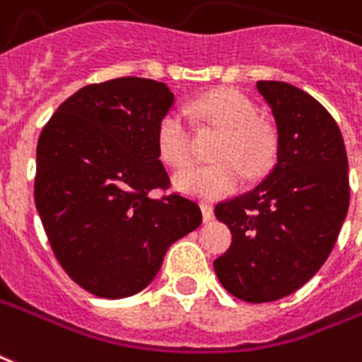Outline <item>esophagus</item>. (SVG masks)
<instances>
[{"label": "esophagus", "mask_w": 362, "mask_h": 362, "mask_svg": "<svg viewBox=\"0 0 362 362\" xmlns=\"http://www.w3.org/2000/svg\"><path fill=\"white\" fill-rule=\"evenodd\" d=\"M202 215H203V222L213 221L215 213H213V205H211V203H202Z\"/></svg>", "instance_id": "1"}]
</instances>
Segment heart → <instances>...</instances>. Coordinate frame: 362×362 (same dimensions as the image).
<instances>
[{"mask_svg":"<svg viewBox=\"0 0 362 362\" xmlns=\"http://www.w3.org/2000/svg\"><path fill=\"white\" fill-rule=\"evenodd\" d=\"M197 117L221 128L215 146V163L195 165L176 173L174 188L199 199H216L232 194L247 176L267 173L276 157V134L257 117L253 101L238 90L221 88L205 93L189 107ZM157 149L170 167H182L192 157V134L184 115L170 109L157 127Z\"/></svg>","mask_w":362,"mask_h":362,"instance_id":"heart-1","label":"heart"}]
</instances>
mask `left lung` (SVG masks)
<instances>
[{"label":"left lung","mask_w":362,"mask_h":362,"mask_svg":"<svg viewBox=\"0 0 362 362\" xmlns=\"http://www.w3.org/2000/svg\"><path fill=\"white\" fill-rule=\"evenodd\" d=\"M257 92L276 122V163L215 207L232 245L213 267L232 296L267 303L299 290L330 255L349 209V165L336 120L313 95L278 80H259Z\"/></svg>","instance_id":"8db88e82"}]
</instances>
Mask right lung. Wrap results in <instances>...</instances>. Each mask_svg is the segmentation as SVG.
<instances>
[{"label": "right lung", "instance_id": "obj_1", "mask_svg": "<svg viewBox=\"0 0 362 362\" xmlns=\"http://www.w3.org/2000/svg\"><path fill=\"white\" fill-rule=\"evenodd\" d=\"M173 105L163 82L115 78L72 93L40 134L36 209L61 267L93 296L147 288L168 247L202 224L195 202L149 197L170 184L157 127Z\"/></svg>", "mask_w": 362, "mask_h": 362}]
</instances>
